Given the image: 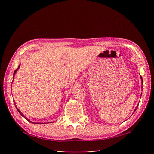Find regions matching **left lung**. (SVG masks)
Listing matches in <instances>:
<instances>
[{
    "instance_id": "left-lung-1",
    "label": "left lung",
    "mask_w": 154,
    "mask_h": 154,
    "mask_svg": "<svg viewBox=\"0 0 154 154\" xmlns=\"http://www.w3.org/2000/svg\"><path fill=\"white\" fill-rule=\"evenodd\" d=\"M141 80H142V83H143V79H142V77L141 76ZM137 107H136V110L137 109Z\"/></svg>"
}]
</instances>
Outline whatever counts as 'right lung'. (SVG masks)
Listing matches in <instances>:
<instances>
[{"label":"right lung","instance_id":"right-lung-1","mask_svg":"<svg viewBox=\"0 0 154 154\" xmlns=\"http://www.w3.org/2000/svg\"><path fill=\"white\" fill-rule=\"evenodd\" d=\"M18 68H19V66H18V68H17V69L15 70V72H14V74H13V76H14V75H15V72H17V70L18 69ZM17 110L18 111V112H19V113H20V114H21V115H22V116H24V115H23V114H22V113L20 112V111L19 110H18V109H17ZM24 118H25V117H24ZM27 119V120H28V119ZM28 121H29V122H31V123H32V122H30V121H29V120H28Z\"/></svg>","mask_w":154,"mask_h":154}]
</instances>
